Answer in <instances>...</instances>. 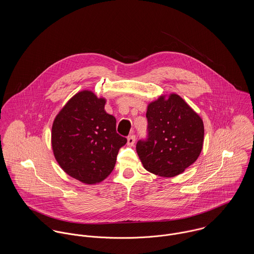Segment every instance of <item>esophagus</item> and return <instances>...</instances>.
<instances>
[{"mask_svg":"<svg viewBox=\"0 0 254 254\" xmlns=\"http://www.w3.org/2000/svg\"><path fill=\"white\" fill-rule=\"evenodd\" d=\"M135 141H136V136H135V134H131V135L128 136V138H127V143H128V145H134Z\"/></svg>","mask_w":254,"mask_h":254,"instance_id":"esophagus-1","label":"esophagus"}]
</instances>
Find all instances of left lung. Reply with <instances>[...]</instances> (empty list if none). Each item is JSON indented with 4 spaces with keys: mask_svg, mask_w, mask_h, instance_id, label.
<instances>
[{
    "mask_svg": "<svg viewBox=\"0 0 254 254\" xmlns=\"http://www.w3.org/2000/svg\"><path fill=\"white\" fill-rule=\"evenodd\" d=\"M146 137L136 149L145 169L161 177L181 174L199 156L204 127L201 118L176 94L148 105Z\"/></svg>",
    "mask_w": 254,
    "mask_h": 254,
    "instance_id": "obj_1",
    "label": "left lung"
}]
</instances>
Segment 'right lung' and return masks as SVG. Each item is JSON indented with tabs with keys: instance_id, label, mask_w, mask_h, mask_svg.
<instances>
[{
	"instance_id": "add662e5",
	"label": "right lung",
	"mask_w": 254,
	"mask_h": 254,
	"mask_svg": "<svg viewBox=\"0 0 254 254\" xmlns=\"http://www.w3.org/2000/svg\"><path fill=\"white\" fill-rule=\"evenodd\" d=\"M105 99L90 91L71 98L57 115L52 145L60 166L85 184L105 180L127 139L116 132V119L105 110Z\"/></svg>"
}]
</instances>
